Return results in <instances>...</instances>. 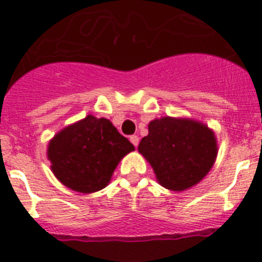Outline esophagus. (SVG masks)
I'll return each mask as SVG.
<instances>
[{
	"instance_id": "34e87169",
	"label": "esophagus",
	"mask_w": 262,
	"mask_h": 262,
	"mask_svg": "<svg viewBox=\"0 0 262 262\" xmlns=\"http://www.w3.org/2000/svg\"><path fill=\"white\" fill-rule=\"evenodd\" d=\"M129 139H130V142L133 143V145L136 146V147H137V146H138V143H139L138 136H130V138H129Z\"/></svg>"
}]
</instances>
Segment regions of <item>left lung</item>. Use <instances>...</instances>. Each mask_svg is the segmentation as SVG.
<instances>
[{
  "label": "left lung",
  "mask_w": 262,
  "mask_h": 262,
  "mask_svg": "<svg viewBox=\"0 0 262 262\" xmlns=\"http://www.w3.org/2000/svg\"><path fill=\"white\" fill-rule=\"evenodd\" d=\"M138 151L161 186L183 191L200 182L213 167L217 142L205 124L167 116L148 124V134L139 142Z\"/></svg>",
  "instance_id": "obj_1"
}]
</instances>
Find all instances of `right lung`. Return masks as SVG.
<instances>
[{"mask_svg":"<svg viewBox=\"0 0 262 262\" xmlns=\"http://www.w3.org/2000/svg\"><path fill=\"white\" fill-rule=\"evenodd\" d=\"M133 150L110 120L88 115L55 134L48 158L54 176L64 186L90 194L108 185L119 161Z\"/></svg>","mask_w":262,"mask_h":262,"instance_id":"add662e5","label":"right lung"}]
</instances>
